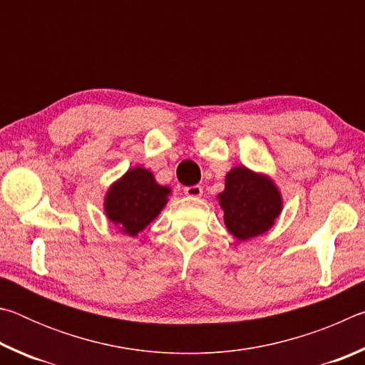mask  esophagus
<instances>
[{"instance_id": "34e87169", "label": "esophagus", "mask_w": 365, "mask_h": 365, "mask_svg": "<svg viewBox=\"0 0 365 365\" xmlns=\"http://www.w3.org/2000/svg\"><path fill=\"white\" fill-rule=\"evenodd\" d=\"M183 191L185 195L190 197H200L202 195V187H200V185H193V187H185Z\"/></svg>"}]
</instances>
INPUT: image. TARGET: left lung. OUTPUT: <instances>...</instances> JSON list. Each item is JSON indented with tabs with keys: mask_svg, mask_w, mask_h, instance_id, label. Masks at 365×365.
<instances>
[{
	"mask_svg": "<svg viewBox=\"0 0 365 365\" xmlns=\"http://www.w3.org/2000/svg\"><path fill=\"white\" fill-rule=\"evenodd\" d=\"M219 200L228 232L238 240H250L269 230L282 211L275 185L243 165L228 172Z\"/></svg>",
	"mask_w": 365,
	"mask_h": 365,
	"instance_id": "left-lung-1",
	"label": "left lung"
}]
</instances>
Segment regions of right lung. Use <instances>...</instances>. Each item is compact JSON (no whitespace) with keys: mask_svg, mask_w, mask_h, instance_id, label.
Wrapping results in <instances>:
<instances>
[{"mask_svg":"<svg viewBox=\"0 0 365 365\" xmlns=\"http://www.w3.org/2000/svg\"><path fill=\"white\" fill-rule=\"evenodd\" d=\"M170 190L154 182L150 170L135 168L110 187L106 214L120 230L135 237L158 217Z\"/></svg>","mask_w":365,"mask_h":365,"instance_id":"right-lung-1","label":"right lung"}]
</instances>
